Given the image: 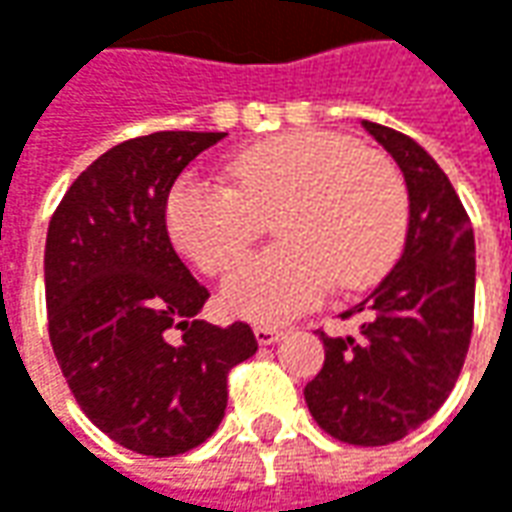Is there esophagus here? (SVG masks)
<instances>
[{
  "label": "esophagus",
  "instance_id": "1",
  "mask_svg": "<svg viewBox=\"0 0 512 512\" xmlns=\"http://www.w3.org/2000/svg\"><path fill=\"white\" fill-rule=\"evenodd\" d=\"M253 336H256L259 344H276L285 336V330H279V327L273 325H256L253 327Z\"/></svg>",
  "mask_w": 512,
  "mask_h": 512
}]
</instances>
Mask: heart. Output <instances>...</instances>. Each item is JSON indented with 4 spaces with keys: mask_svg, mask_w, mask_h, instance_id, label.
Here are the masks:
<instances>
[{
    "mask_svg": "<svg viewBox=\"0 0 512 512\" xmlns=\"http://www.w3.org/2000/svg\"><path fill=\"white\" fill-rule=\"evenodd\" d=\"M233 187L193 173L165 199L170 242L202 273H222L253 245L265 219L282 239L227 273L222 305L253 322H285L333 282H379L407 233V187L382 153L322 130H293L239 150Z\"/></svg>",
    "mask_w": 512,
    "mask_h": 512,
    "instance_id": "obj_1",
    "label": "heart"
}]
</instances>
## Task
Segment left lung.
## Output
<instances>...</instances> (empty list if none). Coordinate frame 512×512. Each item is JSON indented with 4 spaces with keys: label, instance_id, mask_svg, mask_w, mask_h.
Returning <instances> with one entry per match:
<instances>
[{
    "label": "left lung",
    "instance_id": "obj_1",
    "mask_svg": "<svg viewBox=\"0 0 512 512\" xmlns=\"http://www.w3.org/2000/svg\"><path fill=\"white\" fill-rule=\"evenodd\" d=\"M362 128L404 173L410 225L402 259L364 302L359 336H327L325 364L305 387L333 439L379 447L427 422L462 373L473 333L476 242L462 199L427 150L376 122Z\"/></svg>",
    "mask_w": 512,
    "mask_h": 512
}]
</instances>
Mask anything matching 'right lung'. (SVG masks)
Here are the masks:
<instances>
[{
	"instance_id": "add662e5",
	"label": "right lung",
	"mask_w": 512,
	"mask_h": 512,
	"mask_svg": "<svg viewBox=\"0 0 512 512\" xmlns=\"http://www.w3.org/2000/svg\"><path fill=\"white\" fill-rule=\"evenodd\" d=\"M225 136L128 139L79 173L50 219L45 302L56 362L90 422L142 456H179L210 439L230 367L259 350L245 322L196 319L210 293L165 225L179 173Z\"/></svg>"
}]
</instances>
